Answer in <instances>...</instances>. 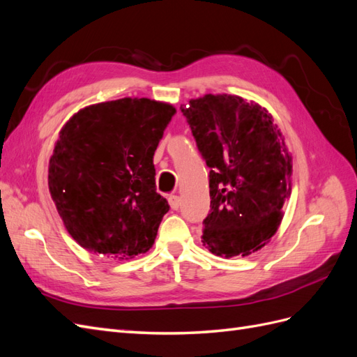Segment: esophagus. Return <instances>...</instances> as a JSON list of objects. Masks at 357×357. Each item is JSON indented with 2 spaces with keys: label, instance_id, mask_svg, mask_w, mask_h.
<instances>
[{
  "label": "esophagus",
  "instance_id": "1",
  "mask_svg": "<svg viewBox=\"0 0 357 357\" xmlns=\"http://www.w3.org/2000/svg\"><path fill=\"white\" fill-rule=\"evenodd\" d=\"M168 202H169V207L172 210H178L181 201H180V197H177V195H169L168 197Z\"/></svg>",
  "mask_w": 357,
  "mask_h": 357
}]
</instances>
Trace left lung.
<instances>
[{
	"mask_svg": "<svg viewBox=\"0 0 357 357\" xmlns=\"http://www.w3.org/2000/svg\"><path fill=\"white\" fill-rule=\"evenodd\" d=\"M180 110L210 168L202 244L226 259L261 250L291 193V156L273 116L228 93L204 95Z\"/></svg>",
	"mask_w": 357,
	"mask_h": 357,
	"instance_id": "left-lung-1",
	"label": "left lung"
}]
</instances>
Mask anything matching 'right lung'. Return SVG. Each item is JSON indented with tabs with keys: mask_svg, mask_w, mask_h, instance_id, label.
<instances>
[{
	"mask_svg": "<svg viewBox=\"0 0 357 357\" xmlns=\"http://www.w3.org/2000/svg\"><path fill=\"white\" fill-rule=\"evenodd\" d=\"M176 109L149 98L88 105L62 126L49 190L86 250L128 261L152 248L169 205L156 192L153 155Z\"/></svg>",
	"mask_w": 357,
	"mask_h": 357,
	"instance_id": "right-lung-1",
	"label": "right lung"
}]
</instances>
